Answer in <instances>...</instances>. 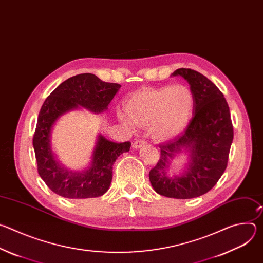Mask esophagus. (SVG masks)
Wrapping results in <instances>:
<instances>
[{
  "label": "esophagus",
  "instance_id": "obj_1",
  "mask_svg": "<svg viewBox=\"0 0 263 263\" xmlns=\"http://www.w3.org/2000/svg\"><path fill=\"white\" fill-rule=\"evenodd\" d=\"M145 144H146V141L138 139V140L134 141V143L132 144V147H133L134 149H137V148H140L141 146H143V145H145Z\"/></svg>",
  "mask_w": 263,
  "mask_h": 263
}]
</instances>
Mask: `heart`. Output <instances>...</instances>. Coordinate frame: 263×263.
<instances>
[{
    "label": "heart",
    "instance_id": "1",
    "mask_svg": "<svg viewBox=\"0 0 263 263\" xmlns=\"http://www.w3.org/2000/svg\"><path fill=\"white\" fill-rule=\"evenodd\" d=\"M195 105L194 93L185 85L142 89L131 96L120 121L129 128L134 125L148 127V133L156 140H167L180 134L189 125Z\"/></svg>",
    "mask_w": 263,
    "mask_h": 263
}]
</instances>
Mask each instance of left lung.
I'll list each match as a JSON object with an SVG mask.
<instances>
[{
    "label": "left lung",
    "mask_w": 263,
    "mask_h": 263,
    "mask_svg": "<svg viewBox=\"0 0 263 263\" xmlns=\"http://www.w3.org/2000/svg\"><path fill=\"white\" fill-rule=\"evenodd\" d=\"M172 76L189 82L195 99L194 116L183 133L159 145L161 156L148 178L161 196L193 199L208 193L226 170L233 126L226 99L204 74L178 68ZM180 153H187L189 162L181 174L170 175L169 165Z\"/></svg>",
    "instance_id": "left-lung-1"
}]
</instances>
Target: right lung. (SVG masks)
<instances>
[{"instance_id": "right-lung-1", "label": "right lung", "mask_w": 263, "mask_h": 263, "mask_svg": "<svg viewBox=\"0 0 263 263\" xmlns=\"http://www.w3.org/2000/svg\"><path fill=\"white\" fill-rule=\"evenodd\" d=\"M120 88V84L104 82L93 73H80L62 82L46 99L37 119L33 147L39 174L55 194L67 199H88L103 196L109 190L112 166L121 154L129 151L130 141L118 143L99 134L90 164L73 172L56 159L51 137L60 117L80 107L101 114Z\"/></svg>"}]
</instances>
